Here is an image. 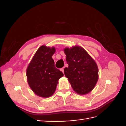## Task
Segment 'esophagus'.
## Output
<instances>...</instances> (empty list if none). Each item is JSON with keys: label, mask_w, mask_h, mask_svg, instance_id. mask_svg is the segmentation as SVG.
<instances>
[{"label": "esophagus", "mask_w": 126, "mask_h": 126, "mask_svg": "<svg viewBox=\"0 0 126 126\" xmlns=\"http://www.w3.org/2000/svg\"><path fill=\"white\" fill-rule=\"evenodd\" d=\"M60 71H62L63 73H64V68H61L60 69Z\"/></svg>", "instance_id": "esophagus-1"}]
</instances>
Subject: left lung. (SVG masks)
Masks as SVG:
<instances>
[{"mask_svg": "<svg viewBox=\"0 0 126 126\" xmlns=\"http://www.w3.org/2000/svg\"><path fill=\"white\" fill-rule=\"evenodd\" d=\"M63 51L68 64V67L64 69V74L72 89L80 95L89 93L98 80V68L96 62L79 46L66 47Z\"/></svg>", "mask_w": 126, "mask_h": 126, "instance_id": "1", "label": "left lung"}]
</instances>
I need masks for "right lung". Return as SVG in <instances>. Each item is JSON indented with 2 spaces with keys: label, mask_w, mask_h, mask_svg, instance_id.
Segmentation results:
<instances>
[{
  "label": "right lung",
  "mask_w": 126,
  "mask_h": 126,
  "mask_svg": "<svg viewBox=\"0 0 126 126\" xmlns=\"http://www.w3.org/2000/svg\"><path fill=\"white\" fill-rule=\"evenodd\" d=\"M55 52L54 47L41 46L27 68L28 85L35 94L39 97H51L55 92L59 79L63 76V72L55 67L52 56Z\"/></svg>",
  "instance_id": "right-lung-1"
}]
</instances>
